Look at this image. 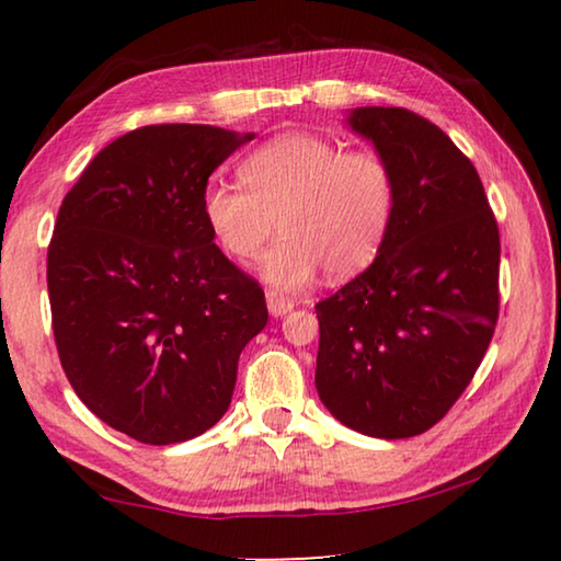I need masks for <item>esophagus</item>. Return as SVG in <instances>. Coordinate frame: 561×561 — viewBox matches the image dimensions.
I'll return each mask as SVG.
<instances>
[{
    "label": "esophagus",
    "mask_w": 561,
    "mask_h": 561,
    "mask_svg": "<svg viewBox=\"0 0 561 561\" xmlns=\"http://www.w3.org/2000/svg\"><path fill=\"white\" fill-rule=\"evenodd\" d=\"M267 309H270L272 317H284L294 309V301L287 299V297H282V294H277V291H267Z\"/></svg>",
    "instance_id": "esophagus-1"
}]
</instances>
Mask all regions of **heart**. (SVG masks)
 Instances as JSON below:
<instances>
[{"instance_id": "1", "label": "heart", "mask_w": 561, "mask_h": 561, "mask_svg": "<svg viewBox=\"0 0 561 561\" xmlns=\"http://www.w3.org/2000/svg\"><path fill=\"white\" fill-rule=\"evenodd\" d=\"M240 187H213L205 217L237 262L260 260L277 289H301L319 270L348 279L376 260L391 227L396 180L374 150H346L311 133H284L240 165Z\"/></svg>"}]
</instances>
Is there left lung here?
Listing matches in <instances>:
<instances>
[{"mask_svg": "<svg viewBox=\"0 0 561 561\" xmlns=\"http://www.w3.org/2000/svg\"><path fill=\"white\" fill-rule=\"evenodd\" d=\"M348 128L391 168L396 207L371 267L317 304V391L346 428L413 438L472 381L500 311V232L480 175L413 111L360 106Z\"/></svg>", "mask_w": 561, "mask_h": 561, "instance_id": "1", "label": "left lung"}]
</instances>
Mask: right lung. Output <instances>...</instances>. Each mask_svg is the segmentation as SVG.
Returning a JSON list of instances; mask_svg holds the SVG:
<instances>
[{
    "mask_svg": "<svg viewBox=\"0 0 561 561\" xmlns=\"http://www.w3.org/2000/svg\"><path fill=\"white\" fill-rule=\"evenodd\" d=\"M254 133L165 123L113 140L66 193L46 260L64 374L133 440L183 443L220 421L267 304L215 244L205 187Z\"/></svg>",
    "mask_w": 561,
    "mask_h": 561,
    "instance_id": "right-lung-1",
    "label": "right lung"
}]
</instances>
